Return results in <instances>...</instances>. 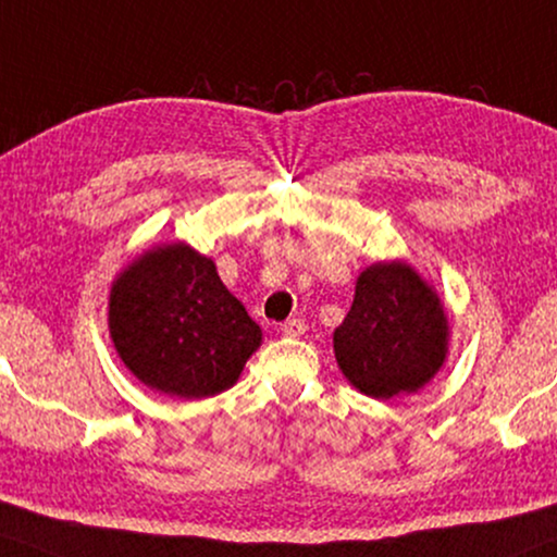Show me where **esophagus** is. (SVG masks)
I'll use <instances>...</instances> for the list:
<instances>
[{
    "mask_svg": "<svg viewBox=\"0 0 557 557\" xmlns=\"http://www.w3.org/2000/svg\"><path fill=\"white\" fill-rule=\"evenodd\" d=\"M280 331H283L285 336H302V334H306V321H302V319H287L283 326H280Z\"/></svg>",
    "mask_w": 557,
    "mask_h": 557,
    "instance_id": "esophagus-1",
    "label": "esophagus"
}]
</instances>
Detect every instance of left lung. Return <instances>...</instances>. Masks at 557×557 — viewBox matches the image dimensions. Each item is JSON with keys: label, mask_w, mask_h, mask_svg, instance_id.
Segmentation results:
<instances>
[{"label": "left lung", "mask_w": 557, "mask_h": 557, "mask_svg": "<svg viewBox=\"0 0 557 557\" xmlns=\"http://www.w3.org/2000/svg\"><path fill=\"white\" fill-rule=\"evenodd\" d=\"M449 323L440 295L411 264L393 259L362 270L347 319L334 331L344 377L364 396L417 393L445 364Z\"/></svg>", "instance_id": "1"}]
</instances>
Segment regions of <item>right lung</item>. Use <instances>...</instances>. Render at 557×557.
I'll use <instances>...</instances> for the list:
<instances>
[{
  "mask_svg": "<svg viewBox=\"0 0 557 557\" xmlns=\"http://www.w3.org/2000/svg\"><path fill=\"white\" fill-rule=\"evenodd\" d=\"M108 326L117 357L151 391L208 398L228 391L262 329L185 242L153 246L117 274Z\"/></svg>",
  "mask_w": 557,
  "mask_h": 557,
  "instance_id": "1",
  "label": "right lung"
}]
</instances>
